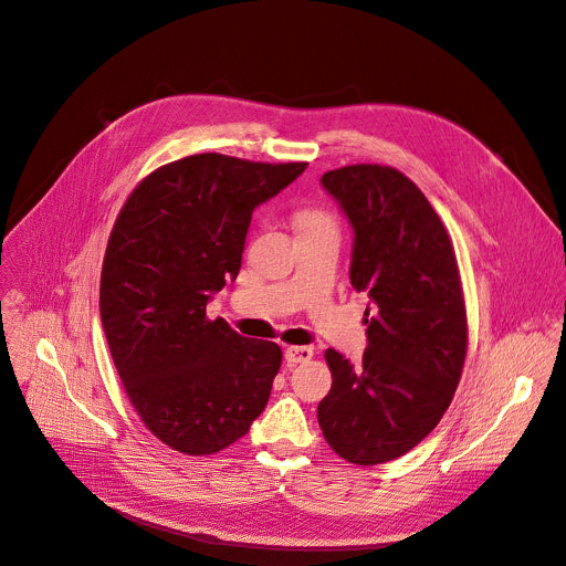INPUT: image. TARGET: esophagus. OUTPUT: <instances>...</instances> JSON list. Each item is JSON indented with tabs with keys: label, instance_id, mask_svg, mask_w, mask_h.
Segmentation results:
<instances>
[{
	"label": "esophagus",
	"instance_id": "1",
	"mask_svg": "<svg viewBox=\"0 0 566 566\" xmlns=\"http://www.w3.org/2000/svg\"><path fill=\"white\" fill-rule=\"evenodd\" d=\"M314 356V349L312 347H297V345H291L284 349V358H286V366H297V364H306L310 358Z\"/></svg>",
	"mask_w": 566,
	"mask_h": 566
}]
</instances>
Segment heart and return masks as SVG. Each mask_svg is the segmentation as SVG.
Masks as SVG:
<instances>
[{
	"instance_id": "1",
	"label": "heart",
	"mask_w": 566,
	"mask_h": 566,
	"mask_svg": "<svg viewBox=\"0 0 566 566\" xmlns=\"http://www.w3.org/2000/svg\"><path fill=\"white\" fill-rule=\"evenodd\" d=\"M295 228L300 234H304V232H316V230H325V228L336 230V223H334L332 214L321 208H302L295 212Z\"/></svg>"
}]
</instances>
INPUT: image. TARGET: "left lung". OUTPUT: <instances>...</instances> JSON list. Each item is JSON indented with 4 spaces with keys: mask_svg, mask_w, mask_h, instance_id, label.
Instances as JSON below:
<instances>
[{
    "mask_svg": "<svg viewBox=\"0 0 566 566\" xmlns=\"http://www.w3.org/2000/svg\"><path fill=\"white\" fill-rule=\"evenodd\" d=\"M321 182L354 230L349 282L373 310L361 366L325 352L332 390L318 424L340 458L379 465L420 444L449 408L468 352L465 297L451 239L413 180L352 165Z\"/></svg>",
    "mask_w": 566,
    "mask_h": 566,
    "instance_id": "obj_1",
    "label": "left lung"
}]
</instances>
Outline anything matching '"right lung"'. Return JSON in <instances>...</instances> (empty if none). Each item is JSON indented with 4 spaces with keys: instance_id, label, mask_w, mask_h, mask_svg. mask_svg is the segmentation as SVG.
I'll use <instances>...</instances> for the list:
<instances>
[{
    "instance_id": "add662e5",
    "label": "right lung",
    "mask_w": 566,
    "mask_h": 566,
    "mask_svg": "<svg viewBox=\"0 0 566 566\" xmlns=\"http://www.w3.org/2000/svg\"><path fill=\"white\" fill-rule=\"evenodd\" d=\"M306 163L200 153L148 174L128 196L101 269V323L146 429L180 453H217L262 416L282 349L205 314L234 280L256 205Z\"/></svg>"
}]
</instances>
